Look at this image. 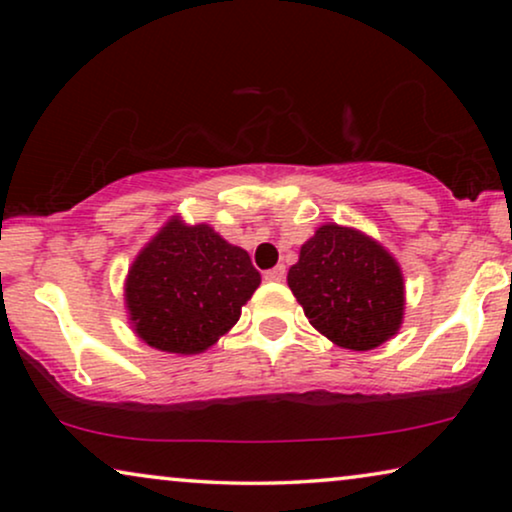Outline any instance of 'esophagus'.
<instances>
[{"instance_id": "obj_1", "label": "esophagus", "mask_w": 512, "mask_h": 512, "mask_svg": "<svg viewBox=\"0 0 512 512\" xmlns=\"http://www.w3.org/2000/svg\"><path fill=\"white\" fill-rule=\"evenodd\" d=\"M263 277L268 279V282H284V277H286V268H284V265H275V268L265 272Z\"/></svg>"}]
</instances>
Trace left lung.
Returning a JSON list of instances; mask_svg holds the SVG:
<instances>
[{"label": "left lung", "instance_id": "8db88e82", "mask_svg": "<svg viewBox=\"0 0 512 512\" xmlns=\"http://www.w3.org/2000/svg\"><path fill=\"white\" fill-rule=\"evenodd\" d=\"M289 289L333 345L368 352L394 338L405 314L403 270L373 237L324 223L300 247Z\"/></svg>", "mask_w": 512, "mask_h": 512}]
</instances>
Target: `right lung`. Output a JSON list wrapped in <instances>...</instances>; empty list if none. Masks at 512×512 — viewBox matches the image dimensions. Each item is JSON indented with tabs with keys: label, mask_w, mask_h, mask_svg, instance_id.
<instances>
[{
	"label": "right lung",
	"mask_w": 512,
	"mask_h": 512,
	"mask_svg": "<svg viewBox=\"0 0 512 512\" xmlns=\"http://www.w3.org/2000/svg\"><path fill=\"white\" fill-rule=\"evenodd\" d=\"M261 272L207 223L172 216L132 261L125 310L132 331L167 354H200L237 324Z\"/></svg>",
	"instance_id": "add662e5"
}]
</instances>
